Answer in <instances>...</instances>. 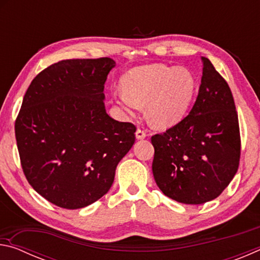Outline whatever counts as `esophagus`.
<instances>
[{
    "mask_svg": "<svg viewBox=\"0 0 260 260\" xmlns=\"http://www.w3.org/2000/svg\"><path fill=\"white\" fill-rule=\"evenodd\" d=\"M135 136H136V139L138 140H143V139H146L147 136H148V133H147V131H143V129H136V132H135Z\"/></svg>",
    "mask_w": 260,
    "mask_h": 260,
    "instance_id": "34e87169",
    "label": "esophagus"
}]
</instances>
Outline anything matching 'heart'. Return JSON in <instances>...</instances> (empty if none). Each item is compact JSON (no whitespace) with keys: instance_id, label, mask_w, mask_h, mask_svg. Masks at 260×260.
Returning a JSON list of instances; mask_svg holds the SVG:
<instances>
[{"instance_id":"obj_1","label":"heart","mask_w":260,"mask_h":260,"mask_svg":"<svg viewBox=\"0 0 260 260\" xmlns=\"http://www.w3.org/2000/svg\"><path fill=\"white\" fill-rule=\"evenodd\" d=\"M122 89L113 94L121 111L134 117L146 104L148 121L166 129L179 124L191 107L197 89L193 73L187 68L152 64L129 70L121 79Z\"/></svg>"}]
</instances>
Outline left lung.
<instances>
[{"label": "left lung", "mask_w": 260, "mask_h": 260, "mask_svg": "<svg viewBox=\"0 0 260 260\" xmlns=\"http://www.w3.org/2000/svg\"><path fill=\"white\" fill-rule=\"evenodd\" d=\"M199 95L186 118L151 138L152 173L165 196L203 204L222 192L239 169V118L231 88L209 58L202 57Z\"/></svg>", "instance_id": "8db88e82"}]
</instances>
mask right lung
Wrapping results in <instances>:
<instances>
[{"label": "right lung", "instance_id": "obj_1", "mask_svg": "<svg viewBox=\"0 0 260 260\" xmlns=\"http://www.w3.org/2000/svg\"><path fill=\"white\" fill-rule=\"evenodd\" d=\"M116 61L67 59L30 82L15 133L30 186L50 203L76 210L111 188L118 162L135 142V126L105 111L104 83Z\"/></svg>", "mask_w": 260, "mask_h": 260}]
</instances>
